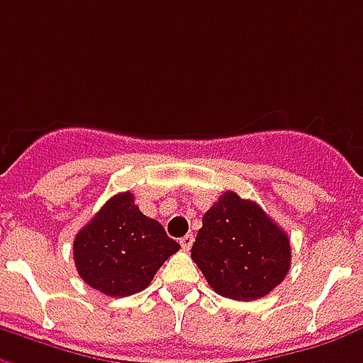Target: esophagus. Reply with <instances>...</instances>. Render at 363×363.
Returning <instances> with one entry per match:
<instances>
[{
	"mask_svg": "<svg viewBox=\"0 0 363 363\" xmlns=\"http://www.w3.org/2000/svg\"><path fill=\"white\" fill-rule=\"evenodd\" d=\"M192 244H194V235H186L181 238L182 250H186V252H189V250L192 248Z\"/></svg>",
	"mask_w": 363,
	"mask_h": 363,
	"instance_id": "esophagus-1",
	"label": "esophagus"
}]
</instances>
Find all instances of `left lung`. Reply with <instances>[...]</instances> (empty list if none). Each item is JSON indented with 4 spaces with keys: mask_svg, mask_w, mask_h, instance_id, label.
I'll use <instances>...</instances> for the list:
<instances>
[{
    "mask_svg": "<svg viewBox=\"0 0 363 363\" xmlns=\"http://www.w3.org/2000/svg\"><path fill=\"white\" fill-rule=\"evenodd\" d=\"M192 259L217 294L250 302L283 283L291 240L256 202L227 190L203 213Z\"/></svg>",
    "mask_w": 363,
    "mask_h": 363,
    "instance_id": "obj_1",
    "label": "left lung"
}]
</instances>
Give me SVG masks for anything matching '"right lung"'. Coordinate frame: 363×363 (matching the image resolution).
I'll return each instance as SVG.
<instances>
[{"label":"right lung","mask_w":363,"mask_h":363,"mask_svg":"<svg viewBox=\"0 0 363 363\" xmlns=\"http://www.w3.org/2000/svg\"><path fill=\"white\" fill-rule=\"evenodd\" d=\"M181 246L134 203L130 192L115 194L79 230L72 256L80 279L107 296L136 294Z\"/></svg>","instance_id":"obj_1"}]
</instances>
